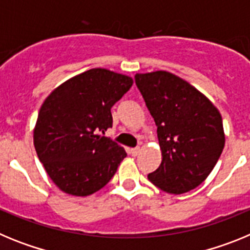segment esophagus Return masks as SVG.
Here are the masks:
<instances>
[{
  "label": "esophagus",
  "mask_w": 250,
  "mask_h": 250,
  "mask_svg": "<svg viewBox=\"0 0 250 250\" xmlns=\"http://www.w3.org/2000/svg\"><path fill=\"white\" fill-rule=\"evenodd\" d=\"M140 147L139 146H136V147H134V149H131L130 150V152H131V155H134V156H136V155H139V154H140Z\"/></svg>",
  "instance_id": "obj_1"
}]
</instances>
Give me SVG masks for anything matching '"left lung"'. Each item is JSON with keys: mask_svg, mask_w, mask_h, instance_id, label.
I'll use <instances>...</instances> for the list:
<instances>
[{"mask_svg": "<svg viewBox=\"0 0 250 250\" xmlns=\"http://www.w3.org/2000/svg\"><path fill=\"white\" fill-rule=\"evenodd\" d=\"M135 83L158 126L163 160L147 179L183 194L204 182L224 149L223 120L190 83L167 71L136 74Z\"/></svg>", "mask_w": 250, "mask_h": 250, "instance_id": "obj_1", "label": "left lung"}]
</instances>
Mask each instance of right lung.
I'll use <instances>...</instances> for the list:
<instances>
[{"label":"right lung","mask_w":250,"mask_h":250,"mask_svg":"<svg viewBox=\"0 0 250 250\" xmlns=\"http://www.w3.org/2000/svg\"><path fill=\"white\" fill-rule=\"evenodd\" d=\"M131 85V77L91 68L60 85L43 101L34 131L35 149L62 191L90 195L116 173L126 152L103 134L112 126L111 107Z\"/></svg>","instance_id":"add662e5"}]
</instances>
